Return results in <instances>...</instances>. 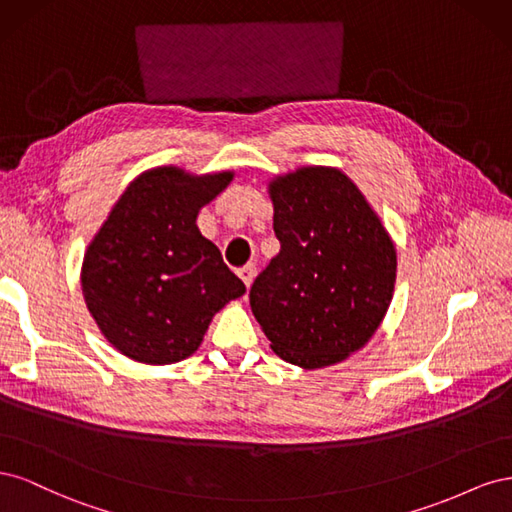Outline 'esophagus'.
<instances>
[{
	"mask_svg": "<svg viewBox=\"0 0 512 512\" xmlns=\"http://www.w3.org/2000/svg\"><path fill=\"white\" fill-rule=\"evenodd\" d=\"M239 277L243 280V284L250 288L252 286V282H254V277H256V265H245V267H241L239 271Z\"/></svg>",
	"mask_w": 512,
	"mask_h": 512,
	"instance_id": "34e87169",
	"label": "esophagus"
}]
</instances>
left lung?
<instances>
[{
  "label": "left lung",
  "mask_w": 512,
  "mask_h": 512,
  "mask_svg": "<svg viewBox=\"0 0 512 512\" xmlns=\"http://www.w3.org/2000/svg\"><path fill=\"white\" fill-rule=\"evenodd\" d=\"M267 192L282 250L256 277L252 312L286 363H342L389 312L395 243L342 168L299 166L269 179Z\"/></svg>",
  "instance_id": "obj_1"
}]
</instances>
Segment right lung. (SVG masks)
Wrapping results in <instances>:
<instances>
[{
  "mask_svg": "<svg viewBox=\"0 0 512 512\" xmlns=\"http://www.w3.org/2000/svg\"><path fill=\"white\" fill-rule=\"evenodd\" d=\"M232 170H143L89 241L81 288L91 318L117 352L170 365L203 344L213 316L245 286L200 235L198 213L228 188Z\"/></svg>",
  "mask_w": 512,
  "mask_h": 512,
  "instance_id": "right-lung-1",
  "label": "right lung"
}]
</instances>
